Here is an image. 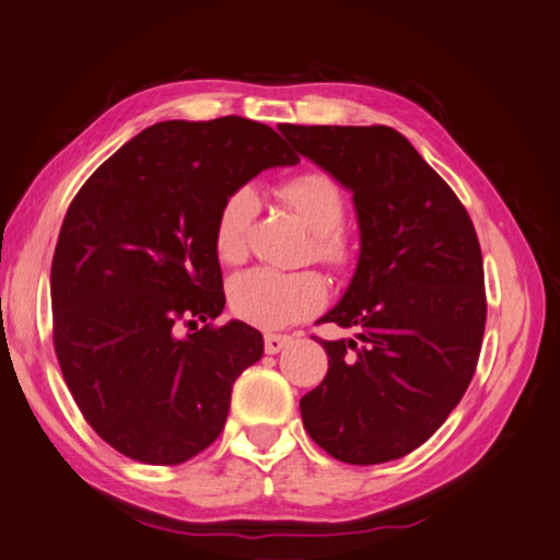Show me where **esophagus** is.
<instances>
[{"label": "esophagus", "instance_id": "esophagus-1", "mask_svg": "<svg viewBox=\"0 0 560 560\" xmlns=\"http://www.w3.org/2000/svg\"><path fill=\"white\" fill-rule=\"evenodd\" d=\"M291 342L289 335H277V332H267L264 335V350H267V354H277L281 352L287 345Z\"/></svg>", "mask_w": 560, "mask_h": 560}]
</instances>
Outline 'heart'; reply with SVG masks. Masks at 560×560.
Returning a JSON list of instances; mask_svg holds the SVG:
<instances>
[{
	"label": "heart",
	"mask_w": 560,
	"mask_h": 560,
	"mask_svg": "<svg viewBox=\"0 0 560 560\" xmlns=\"http://www.w3.org/2000/svg\"><path fill=\"white\" fill-rule=\"evenodd\" d=\"M279 198L313 232V257L332 271L354 264V242L342 230L345 192L325 171H301L279 186ZM257 196L249 188L230 192L212 228V249L225 267H237L249 254ZM230 308L240 320L277 330L318 313L328 301V283L318 271L252 269L230 281Z\"/></svg>",
	"instance_id": "b5f03b06"
}]
</instances>
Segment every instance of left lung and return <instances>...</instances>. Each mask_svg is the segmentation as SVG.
I'll return each mask as SVG.
<instances>
[{"instance_id": "left-lung-1", "label": "left lung", "mask_w": 560, "mask_h": 560, "mask_svg": "<svg viewBox=\"0 0 560 560\" xmlns=\"http://www.w3.org/2000/svg\"><path fill=\"white\" fill-rule=\"evenodd\" d=\"M279 129L352 190L362 235L358 271L320 318L358 340H318L328 374L301 399L303 425L335 460H396L441 429L475 374L487 320L475 225L392 127Z\"/></svg>"}]
</instances>
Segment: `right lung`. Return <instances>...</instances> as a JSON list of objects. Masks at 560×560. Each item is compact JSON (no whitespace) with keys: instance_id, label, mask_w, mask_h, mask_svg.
<instances>
[{"instance_id":"right-lung-1","label":"right lung","mask_w":560,"mask_h":560,"mask_svg":"<svg viewBox=\"0 0 560 560\" xmlns=\"http://www.w3.org/2000/svg\"><path fill=\"white\" fill-rule=\"evenodd\" d=\"M296 161L261 121L168 119L70 202L50 264L54 348L80 413L121 455L178 465L225 429L232 384L264 340L247 323L212 325L225 308L212 228L230 192ZM178 324L197 332L178 339Z\"/></svg>"}]
</instances>
